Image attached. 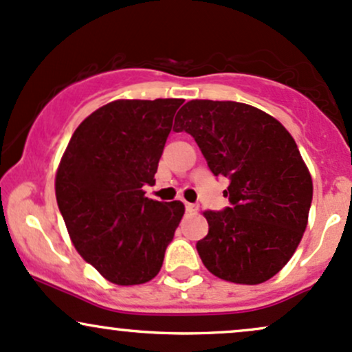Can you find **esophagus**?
<instances>
[{
  "mask_svg": "<svg viewBox=\"0 0 352 352\" xmlns=\"http://www.w3.org/2000/svg\"><path fill=\"white\" fill-rule=\"evenodd\" d=\"M185 208H187V212H190V214H195L197 210H199V206L197 204H185Z\"/></svg>",
  "mask_w": 352,
  "mask_h": 352,
  "instance_id": "34e87169",
  "label": "esophagus"
}]
</instances>
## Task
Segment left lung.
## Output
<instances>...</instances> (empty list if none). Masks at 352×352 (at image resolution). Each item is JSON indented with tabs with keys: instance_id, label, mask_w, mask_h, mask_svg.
Here are the masks:
<instances>
[{
	"instance_id": "obj_1",
	"label": "left lung",
	"mask_w": 352,
	"mask_h": 352,
	"mask_svg": "<svg viewBox=\"0 0 352 352\" xmlns=\"http://www.w3.org/2000/svg\"><path fill=\"white\" fill-rule=\"evenodd\" d=\"M175 132L195 138L214 175L229 177L230 207L204 212L208 234L197 242L204 265L234 284H262L294 256L307 227L312 179L279 120L239 102L192 100Z\"/></svg>"
}]
</instances>
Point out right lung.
Returning a JSON list of instances; mask_svg holds the SVG:
<instances>
[{
    "label": "right lung",
    "mask_w": 352,
    "mask_h": 352,
    "mask_svg": "<svg viewBox=\"0 0 352 352\" xmlns=\"http://www.w3.org/2000/svg\"><path fill=\"white\" fill-rule=\"evenodd\" d=\"M180 98L115 100L88 115L69 138L55 177L56 202L72 244L117 285L160 272L184 217L179 200L145 197Z\"/></svg>",
    "instance_id": "right-lung-1"
}]
</instances>
